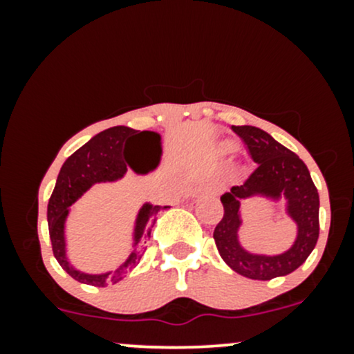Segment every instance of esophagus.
<instances>
[{"label": "esophagus", "mask_w": 354, "mask_h": 354, "mask_svg": "<svg viewBox=\"0 0 354 354\" xmlns=\"http://www.w3.org/2000/svg\"><path fill=\"white\" fill-rule=\"evenodd\" d=\"M219 189H221V188H219V185H209L208 186V191H209V193H213V194L219 193Z\"/></svg>", "instance_id": "1"}]
</instances>
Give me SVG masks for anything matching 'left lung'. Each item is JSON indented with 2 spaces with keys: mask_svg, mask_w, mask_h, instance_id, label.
<instances>
[{
  "mask_svg": "<svg viewBox=\"0 0 354 354\" xmlns=\"http://www.w3.org/2000/svg\"><path fill=\"white\" fill-rule=\"evenodd\" d=\"M245 141L256 163L254 171L239 186L221 196L225 216L214 228L213 238L223 261L238 274L250 279L286 276L298 270L315 250L319 236V196L306 165L298 154L256 126H231ZM263 197L272 202L285 201V214L297 225L295 241L278 255L254 254L242 246L239 233L244 222L241 201Z\"/></svg>",
  "mask_w": 354,
  "mask_h": 354,
  "instance_id": "left-lung-1",
  "label": "left lung"
}]
</instances>
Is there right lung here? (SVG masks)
Masks as SVG:
<instances>
[{
  "mask_svg": "<svg viewBox=\"0 0 354 354\" xmlns=\"http://www.w3.org/2000/svg\"><path fill=\"white\" fill-rule=\"evenodd\" d=\"M140 135L153 136L154 140H158V145H161V135L156 131H141L136 135V129L128 128V126H113V128L104 129V131L93 136L86 145H83L78 151L73 153L61 166L55 189H53L50 203H48V228H50L53 254H55L56 261L76 281L100 288L120 283L128 274V271H131L140 263L146 250L143 246L146 241L143 239L151 233L149 226H151L154 216L161 209L169 208V206L151 205L149 201H145L140 206L135 216V223H133L131 251L115 270L103 271V273H86V271L78 270L70 261L66 225L73 205L95 185L123 180L126 171H128V166L136 174L141 173L136 171L128 163V160L124 161L126 158L123 153V145L126 146V141Z\"/></svg>",
  "mask_w": 354,
  "mask_h": 354,
  "instance_id": "obj_1",
  "label": "right lung"
}]
</instances>
